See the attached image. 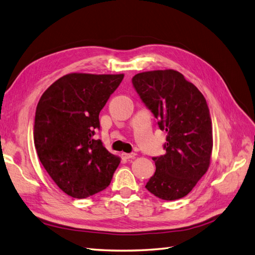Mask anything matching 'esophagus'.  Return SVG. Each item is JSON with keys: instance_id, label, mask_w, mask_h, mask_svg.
Returning <instances> with one entry per match:
<instances>
[{"instance_id": "obj_1", "label": "esophagus", "mask_w": 255, "mask_h": 255, "mask_svg": "<svg viewBox=\"0 0 255 255\" xmlns=\"http://www.w3.org/2000/svg\"><path fill=\"white\" fill-rule=\"evenodd\" d=\"M135 153H129V154H126V153H123L122 154V156H123V158H125V159H131V158H134L135 157Z\"/></svg>"}]
</instances>
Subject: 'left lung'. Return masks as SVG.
<instances>
[{"label":"left lung","mask_w":255,"mask_h":255,"mask_svg":"<svg viewBox=\"0 0 255 255\" xmlns=\"http://www.w3.org/2000/svg\"><path fill=\"white\" fill-rule=\"evenodd\" d=\"M141 101L167 132L165 155L153 157L156 171L146 190L164 200L184 197L204 175L212 153V121L207 101L180 72L157 70L132 77Z\"/></svg>","instance_id":"8db88e82"}]
</instances>
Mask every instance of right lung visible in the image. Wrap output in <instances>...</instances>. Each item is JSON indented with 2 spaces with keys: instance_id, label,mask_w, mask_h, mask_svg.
I'll use <instances>...</instances> for the list:
<instances>
[{
  "instance_id": "right-lung-1",
  "label": "right lung",
  "mask_w": 255,
  "mask_h": 255,
  "mask_svg": "<svg viewBox=\"0 0 255 255\" xmlns=\"http://www.w3.org/2000/svg\"><path fill=\"white\" fill-rule=\"evenodd\" d=\"M124 74L71 73L46 89L35 111L33 139L45 170L65 194L86 198L110 185L120 158L100 139L99 113Z\"/></svg>"
}]
</instances>
